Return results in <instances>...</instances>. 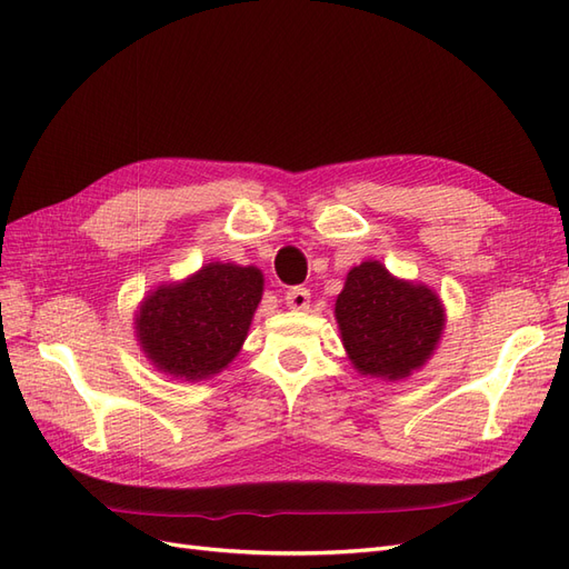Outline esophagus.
<instances>
[{"label": "esophagus", "mask_w": 569, "mask_h": 569, "mask_svg": "<svg viewBox=\"0 0 569 569\" xmlns=\"http://www.w3.org/2000/svg\"><path fill=\"white\" fill-rule=\"evenodd\" d=\"M284 303L291 308V311H306L308 303H311V291L306 287H291L287 291Z\"/></svg>", "instance_id": "34e87169"}]
</instances>
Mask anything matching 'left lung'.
<instances>
[{
  "mask_svg": "<svg viewBox=\"0 0 569 569\" xmlns=\"http://www.w3.org/2000/svg\"><path fill=\"white\" fill-rule=\"evenodd\" d=\"M335 318L356 372L385 382L418 372L446 327L443 301L432 287L396 278L372 258L349 270Z\"/></svg>",
  "mask_w": 569,
  "mask_h": 569,
  "instance_id": "8db88e82",
  "label": "left lung"
}]
</instances>
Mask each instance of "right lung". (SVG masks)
I'll return each mask as SVG.
<instances>
[{"instance_id": "right-lung-1", "label": "right lung", "mask_w": 569, "mask_h": 569, "mask_svg": "<svg viewBox=\"0 0 569 569\" xmlns=\"http://www.w3.org/2000/svg\"><path fill=\"white\" fill-rule=\"evenodd\" d=\"M263 297L256 266L211 261L178 282L149 289L134 311V337L163 375L201 382L226 370L249 335Z\"/></svg>"}]
</instances>
